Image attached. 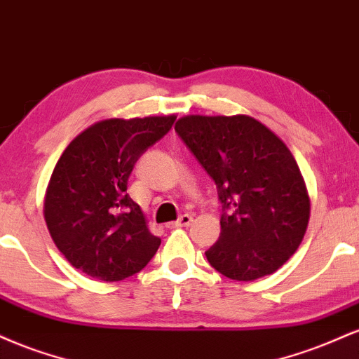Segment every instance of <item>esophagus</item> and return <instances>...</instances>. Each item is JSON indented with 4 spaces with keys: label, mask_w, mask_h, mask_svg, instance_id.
Instances as JSON below:
<instances>
[{
    "label": "esophagus",
    "mask_w": 359,
    "mask_h": 359,
    "mask_svg": "<svg viewBox=\"0 0 359 359\" xmlns=\"http://www.w3.org/2000/svg\"><path fill=\"white\" fill-rule=\"evenodd\" d=\"M192 222V216L191 214H184V216H180L179 221L175 222H168V228H185V226H189Z\"/></svg>",
    "instance_id": "obj_1"
}]
</instances>
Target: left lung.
Returning <instances> with one entry per match:
<instances>
[{
	"label": "left lung",
	"mask_w": 359,
	"mask_h": 359,
	"mask_svg": "<svg viewBox=\"0 0 359 359\" xmlns=\"http://www.w3.org/2000/svg\"><path fill=\"white\" fill-rule=\"evenodd\" d=\"M175 130L214 179L222 204L209 263L240 282L277 271L297 251L311 217L306 180L283 140L248 114H189Z\"/></svg>",
	"instance_id": "1"
}]
</instances>
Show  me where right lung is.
I'll list each match as a JSON object with an SVG mask.
<instances>
[{"label": "right lung", "mask_w": 359, "mask_h": 359, "mask_svg": "<svg viewBox=\"0 0 359 359\" xmlns=\"http://www.w3.org/2000/svg\"><path fill=\"white\" fill-rule=\"evenodd\" d=\"M175 114L109 118L69 143L43 197V217L60 253L74 269L102 282L138 273L154 258L160 238L126 194L140 155L170 130Z\"/></svg>", "instance_id": "obj_1"}]
</instances>
